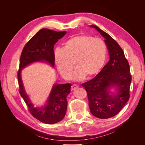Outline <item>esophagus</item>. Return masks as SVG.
<instances>
[{"label": "esophagus", "mask_w": 145, "mask_h": 145, "mask_svg": "<svg viewBox=\"0 0 145 145\" xmlns=\"http://www.w3.org/2000/svg\"><path fill=\"white\" fill-rule=\"evenodd\" d=\"M78 88V86L77 85H72V86H71V89L73 91V90H75L76 89Z\"/></svg>", "instance_id": "1"}]
</instances>
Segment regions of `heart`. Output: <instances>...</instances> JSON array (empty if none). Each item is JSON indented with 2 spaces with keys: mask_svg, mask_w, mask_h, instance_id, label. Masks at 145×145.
<instances>
[{
  "mask_svg": "<svg viewBox=\"0 0 145 145\" xmlns=\"http://www.w3.org/2000/svg\"><path fill=\"white\" fill-rule=\"evenodd\" d=\"M106 57V46L103 40L86 35L73 37L66 41L62 50L54 53L57 69L65 79L68 80L73 68L76 69L71 76L74 81L89 79L100 71Z\"/></svg>",
  "mask_w": 145,
  "mask_h": 145,
  "instance_id": "1",
  "label": "heart"
}]
</instances>
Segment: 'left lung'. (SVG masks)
<instances>
[{
  "instance_id": "8db88e82",
  "label": "left lung",
  "mask_w": 145,
  "mask_h": 145,
  "mask_svg": "<svg viewBox=\"0 0 145 145\" xmlns=\"http://www.w3.org/2000/svg\"><path fill=\"white\" fill-rule=\"evenodd\" d=\"M90 27L105 38L109 60L97 76L82 86L87 92L92 114L105 119L117 115L128 102L131 75L128 60L117 42L97 26ZM112 88L115 89L114 93L110 92Z\"/></svg>"
}]
</instances>
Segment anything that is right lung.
Wrapping results in <instances>:
<instances>
[{
    "mask_svg": "<svg viewBox=\"0 0 145 145\" xmlns=\"http://www.w3.org/2000/svg\"><path fill=\"white\" fill-rule=\"evenodd\" d=\"M66 33L67 31L57 32L43 28L27 42L20 56L17 73L20 94L27 105L32 116L43 123H56L65 117L68 105L67 97L70 93L72 85L71 83H54L45 104L42 106L35 107L25 90L21 72L27 66L36 62L46 63L54 68V46Z\"/></svg>",
    "mask_w": 145,
    "mask_h": 145,
    "instance_id": "obj_1",
    "label": "right lung"
}]
</instances>
